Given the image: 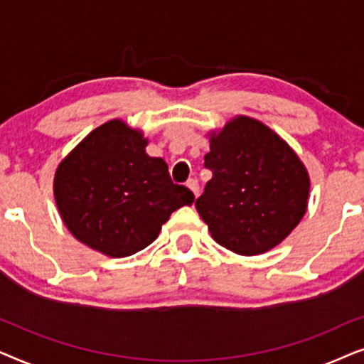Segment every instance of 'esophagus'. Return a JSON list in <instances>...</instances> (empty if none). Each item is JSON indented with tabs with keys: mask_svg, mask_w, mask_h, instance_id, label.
Here are the masks:
<instances>
[{
	"mask_svg": "<svg viewBox=\"0 0 364 364\" xmlns=\"http://www.w3.org/2000/svg\"><path fill=\"white\" fill-rule=\"evenodd\" d=\"M187 187L191 188L193 196H196V197L198 196V182L196 181V178H191V181H187Z\"/></svg>",
	"mask_w": 364,
	"mask_h": 364,
	"instance_id": "1",
	"label": "esophagus"
}]
</instances>
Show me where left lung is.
Returning a JSON list of instances; mask_svg holds the SVG:
<instances>
[{
	"label": "left lung",
	"instance_id": "left-lung-1",
	"mask_svg": "<svg viewBox=\"0 0 364 364\" xmlns=\"http://www.w3.org/2000/svg\"><path fill=\"white\" fill-rule=\"evenodd\" d=\"M210 137L212 178L196 200L213 240L238 255H262L301 222L310 197L305 164L257 119L235 116Z\"/></svg>",
	"mask_w": 364,
	"mask_h": 364
}]
</instances>
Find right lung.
I'll list each match as a JSON object with an SVG mask.
<instances>
[{"mask_svg": "<svg viewBox=\"0 0 364 364\" xmlns=\"http://www.w3.org/2000/svg\"><path fill=\"white\" fill-rule=\"evenodd\" d=\"M144 132L121 119L87 134L54 173V200L68 230L102 255H134L156 240L172 212L193 193L146 152Z\"/></svg>", "mask_w": 364, "mask_h": 364, "instance_id": "add662e5", "label": "right lung"}]
</instances>
